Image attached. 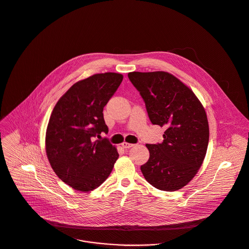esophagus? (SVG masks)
Instances as JSON below:
<instances>
[{
  "instance_id": "esophagus-1",
  "label": "esophagus",
  "mask_w": 249,
  "mask_h": 249,
  "mask_svg": "<svg viewBox=\"0 0 249 249\" xmlns=\"http://www.w3.org/2000/svg\"><path fill=\"white\" fill-rule=\"evenodd\" d=\"M122 146H123V148H124V149H128V148H131V147L133 146V144H130V143H127V142H124V143L122 144Z\"/></svg>"
}]
</instances>
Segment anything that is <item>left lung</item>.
<instances>
[{"mask_svg":"<svg viewBox=\"0 0 249 249\" xmlns=\"http://www.w3.org/2000/svg\"><path fill=\"white\" fill-rule=\"evenodd\" d=\"M127 76L143 98L151 123L166 128L161 143L146 145L150 158L141 171L159 190H179L194 178L206 154L209 127L204 108L187 86L167 72Z\"/></svg>","mask_w":249,"mask_h":249,"instance_id":"obj_1","label":"left lung"}]
</instances>
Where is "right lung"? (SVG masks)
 Instances as JSON below:
<instances>
[{"label": "right lung", "mask_w": 249, "mask_h": 249, "mask_svg": "<svg viewBox=\"0 0 249 249\" xmlns=\"http://www.w3.org/2000/svg\"><path fill=\"white\" fill-rule=\"evenodd\" d=\"M117 73L95 74L74 84L58 100L46 133V151L56 175L81 192L99 187L110 175L118 151L108 132L103 109L123 81Z\"/></svg>", "instance_id": "right-lung-1"}]
</instances>
